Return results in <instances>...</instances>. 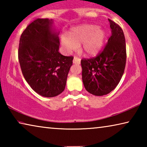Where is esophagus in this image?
I'll return each instance as SVG.
<instances>
[{
  "label": "esophagus",
  "mask_w": 147,
  "mask_h": 147,
  "mask_svg": "<svg viewBox=\"0 0 147 147\" xmlns=\"http://www.w3.org/2000/svg\"><path fill=\"white\" fill-rule=\"evenodd\" d=\"M80 60H81V59H80L79 58H77V57H74L73 63L80 64Z\"/></svg>",
  "instance_id": "1"
}]
</instances>
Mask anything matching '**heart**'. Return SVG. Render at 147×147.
Wrapping results in <instances>:
<instances>
[{
	"mask_svg": "<svg viewBox=\"0 0 147 147\" xmlns=\"http://www.w3.org/2000/svg\"><path fill=\"white\" fill-rule=\"evenodd\" d=\"M105 33L100 26L90 24H84L73 26L66 34L60 37L61 46L65 51L71 53L78 48L89 55L97 53L102 48Z\"/></svg>",
	"mask_w": 147,
	"mask_h": 147,
	"instance_id": "obj_1",
	"label": "heart"
}]
</instances>
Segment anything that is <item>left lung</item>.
I'll return each mask as SVG.
<instances>
[{"instance_id":"left-lung-1","label":"left lung","mask_w":147,"mask_h":147,"mask_svg":"<svg viewBox=\"0 0 147 147\" xmlns=\"http://www.w3.org/2000/svg\"><path fill=\"white\" fill-rule=\"evenodd\" d=\"M111 36L103 51L91 59H82V81L87 91L95 96H103L116 88L126 65V43L123 30L108 19Z\"/></svg>"}]
</instances>
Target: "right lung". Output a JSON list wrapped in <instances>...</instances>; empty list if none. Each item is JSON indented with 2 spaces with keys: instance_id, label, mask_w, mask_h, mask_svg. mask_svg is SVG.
<instances>
[{
  "instance_id": "add662e5",
  "label": "right lung",
  "mask_w": 147,
  "mask_h": 147,
  "mask_svg": "<svg viewBox=\"0 0 147 147\" xmlns=\"http://www.w3.org/2000/svg\"><path fill=\"white\" fill-rule=\"evenodd\" d=\"M59 32L54 21L38 19L26 27L19 41L18 57L26 81L45 97L61 94L73 65V56L59 53Z\"/></svg>"
}]
</instances>
